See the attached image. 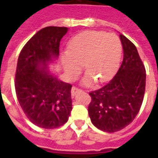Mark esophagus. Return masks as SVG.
<instances>
[{
    "label": "esophagus",
    "mask_w": 158,
    "mask_h": 158,
    "mask_svg": "<svg viewBox=\"0 0 158 158\" xmlns=\"http://www.w3.org/2000/svg\"><path fill=\"white\" fill-rule=\"evenodd\" d=\"M82 91H83V90H82L81 89H79V88H78V87L76 86H73L71 89V94L73 95V96H74L78 92H82Z\"/></svg>",
    "instance_id": "esophagus-1"
}]
</instances>
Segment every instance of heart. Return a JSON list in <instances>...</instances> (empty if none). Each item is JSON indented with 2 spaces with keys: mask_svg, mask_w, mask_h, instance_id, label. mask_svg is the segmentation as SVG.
Masks as SVG:
<instances>
[{
  "mask_svg": "<svg viewBox=\"0 0 158 158\" xmlns=\"http://www.w3.org/2000/svg\"><path fill=\"white\" fill-rule=\"evenodd\" d=\"M122 53L120 38L103 31H84L69 42L62 56L64 69L74 74L79 64L98 82L107 80L117 69Z\"/></svg>",
  "mask_w": 158,
  "mask_h": 158,
  "instance_id": "heart-1",
  "label": "heart"
}]
</instances>
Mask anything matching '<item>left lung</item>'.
Instances as JSON below:
<instances>
[{
    "instance_id": "obj_1",
    "label": "left lung",
    "mask_w": 158,
    "mask_h": 158,
    "mask_svg": "<svg viewBox=\"0 0 158 158\" xmlns=\"http://www.w3.org/2000/svg\"><path fill=\"white\" fill-rule=\"evenodd\" d=\"M124 58L115 75L101 89L91 91L89 117L98 129L120 131L135 120L142 106L146 70L135 44L120 35Z\"/></svg>"
}]
</instances>
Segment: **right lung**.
I'll list each match as a JSON object with an SVG mask.
<instances>
[{
    "label": "right lung",
    "mask_w": 158,
    "mask_h": 158,
    "mask_svg": "<svg viewBox=\"0 0 158 158\" xmlns=\"http://www.w3.org/2000/svg\"><path fill=\"white\" fill-rule=\"evenodd\" d=\"M65 27H46L27 42L19 56L15 88L22 110L31 122L56 129L67 122L72 110V85L46 71L47 62L59 56ZM40 65H43L40 69Z\"/></svg>",
    "instance_id": "add662e5"
}]
</instances>
